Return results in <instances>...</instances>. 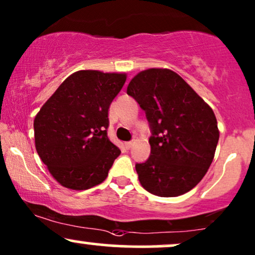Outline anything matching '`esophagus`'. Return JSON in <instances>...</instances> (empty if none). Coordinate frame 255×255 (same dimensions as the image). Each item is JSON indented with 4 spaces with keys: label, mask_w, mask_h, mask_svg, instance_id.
Wrapping results in <instances>:
<instances>
[{
    "label": "esophagus",
    "mask_w": 255,
    "mask_h": 255,
    "mask_svg": "<svg viewBox=\"0 0 255 255\" xmlns=\"http://www.w3.org/2000/svg\"><path fill=\"white\" fill-rule=\"evenodd\" d=\"M131 145H133V141H127V142H125V147L127 148V150H129V148L131 147Z\"/></svg>",
    "instance_id": "34e87169"
}]
</instances>
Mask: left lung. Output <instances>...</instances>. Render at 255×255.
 Returning a JSON list of instances; mask_svg holds the SVG:
<instances>
[{
    "label": "left lung",
    "mask_w": 255,
    "mask_h": 255,
    "mask_svg": "<svg viewBox=\"0 0 255 255\" xmlns=\"http://www.w3.org/2000/svg\"><path fill=\"white\" fill-rule=\"evenodd\" d=\"M127 93L145 111L151 130L150 157L135 164L141 186L164 198L189 192L215 157L219 131L213 110L170 69L140 72Z\"/></svg>",
    "instance_id": "left-lung-1"
}]
</instances>
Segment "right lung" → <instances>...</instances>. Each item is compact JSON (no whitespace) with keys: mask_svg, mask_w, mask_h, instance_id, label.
Masks as SVG:
<instances>
[{"mask_svg":"<svg viewBox=\"0 0 255 255\" xmlns=\"http://www.w3.org/2000/svg\"><path fill=\"white\" fill-rule=\"evenodd\" d=\"M125 83L126 74L79 71L37 114V153L66 188L85 191L102 183L121 153L108 137V110Z\"/></svg>","mask_w":255,"mask_h":255,"instance_id":"obj_1","label":"right lung"}]
</instances>
